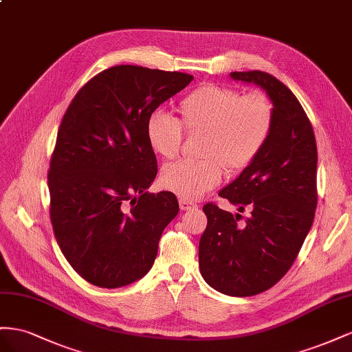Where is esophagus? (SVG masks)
<instances>
[{
	"label": "esophagus",
	"instance_id": "34e87169",
	"mask_svg": "<svg viewBox=\"0 0 352 352\" xmlns=\"http://www.w3.org/2000/svg\"><path fill=\"white\" fill-rule=\"evenodd\" d=\"M197 208V205L195 202H190L187 199H179V209L182 210H190Z\"/></svg>",
	"mask_w": 352,
	"mask_h": 352
}]
</instances>
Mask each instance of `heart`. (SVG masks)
<instances>
[{"mask_svg":"<svg viewBox=\"0 0 352 352\" xmlns=\"http://www.w3.org/2000/svg\"><path fill=\"white\" fill-rule=\"evenodd\" d=\"M179 119L156 110L148 116L146 137L150 148L164 159L179 153L183 129L204 134L200 160L166 165L162 186L183 199H197L230 174L245 170L263 152L274 125V106L267 94H242L236 88L205 84L178 104Z\"/></svg>","mask_w":352,"mask_h":352,"instance_id":"heart-1","label":"heart"}]
</instances>
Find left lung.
<instances>
[{"mask_svg":"<svg viewBox=\"0 0 352 352\" xmlns=\"http://www.w3.org/2000/svg\"><path fill=\"white\" fill-rule=\"evenodd\" d=\"M265 89L274 125L259 156L218 196L243 217L204 206L208 226L199 242L205 282L230 296H254L282 278L302 248L317 206V144L309 119L295 94L261 70L230 74Z\"/></svg>","mask_w":352,"mask_h":352,"instance_id":"obj_1","label":"left lung"}]
</instances>
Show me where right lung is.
<instances>
[{"mask_svg":"<svg viewBox=\"0 0 352 352\" xmlns=\"http://www.w3.org/2000/svg\"><path fill=\"white\" fill-rule=\"evenodd\" d=\"M192 81L183 72L119 65L70 102L50 160V218L67 263L88 283L122 287L152 268L179 208L174 193L146 192L157 174L146 124Z\"/></svg>","mask_w":352,"mask_h":352,"instance_id":"add662e5","label":"right lung"}]
</instances>
